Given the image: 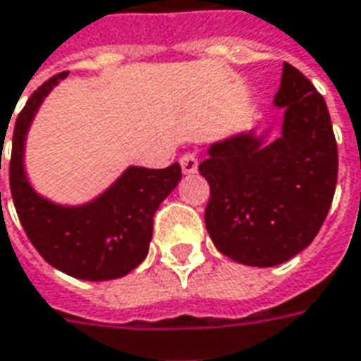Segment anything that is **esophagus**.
<instances>
[{"instance_id":"esophagus-1","label":"esophagus","mask_w":361,"mask_h":361,"mask_svg":"<svg viewBox=\"0 0 361 361\" xmlns=\"http://www.w3.org/2000/svg\"><path fill=\"white\" fill-rule=\"evenodd\" d=\"M180 164H181V170H183V173H195L197 172V164H199L197 154H193V152L183 154L180 158Z\"/></svg>"}]
</instances>
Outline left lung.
Instances as JSON below:
<instances>
[{"instance_id": "obj_1", "label": "left lung", "mask_w": 361, "mask_h": 361, "mask_svg": "<svg viewBox=\"0 0 361 361\" xmlns=\"http://www.w3.org/2000/svg\"><path fill=\"white\" fill-rule=\"evenodd\" d=\"M276 105L281 137L252 135L209 148L199 172L209 181L205 226L224 256L269 268L293 258L319 234L338 178V148L322 95L283 62Z\"/></svg>"}]
</instances>
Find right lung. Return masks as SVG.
Returning <instances> with one entry per match:
<instances>
[{"instance_id": "add662e5", "label": "right lung", "mask_w": 361, "mask_h": 361, "mask_svg": "<svg viewBox=\"0 0 361 361\" xmlns=\"http://www.w3.org/2000/svg\"><path fill=\"white\" fill-rule=\"evenodd\" d=\"M66 75H52L17 115L9 160L11 197L29 240L50 266L78 279L105 281L127 276L146 258L156 209L181 180V168L178 162L164 170L133 166L84 207H60L39 197L23 170L25 135L47 93Z\"/></svg>"}]
</instances>
